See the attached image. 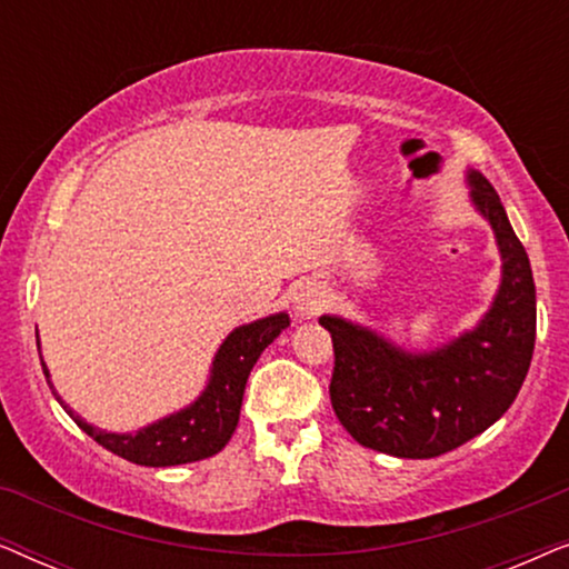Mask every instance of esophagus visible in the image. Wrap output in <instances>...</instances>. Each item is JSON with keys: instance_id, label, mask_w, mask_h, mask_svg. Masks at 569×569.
<instances>
[{"instance_id": "1", "label": "esophagus", "mask_w": 569, "mask_h": 569, "mask_svg": "<svg viewBox=\"0 0 569 569\" xmlns=\"http://www.w3.org/2000/svg\"><path fill=\"white\" fill-rule=\"evenodd\" d=\"M292 302H295V313H298V316H302V318L316 316L318 310H321V302H323L321 287L313 284V282L300 284L298 290H295Z\"/></svg>"}]
</instances>
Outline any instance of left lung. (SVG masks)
Returning <instances> with one entry per match:
<instances>
[{"label": "left lung", "instance_id": "1", "mask_svg": "<svg viewBox=\"0 0 569 569\" xmlns=\"http://www.w3.org/2000/svg\"><path fill=\"white\" fill-rule=\"evenodd\" d=\"M471 201L492 224L502 282L473 331L432 352H403L376 331L337 316L331 333V407L365 448L399 458L448 453L495 425L523 386L536 341L531 263L492 183L469 170Z\"/></svg>", "mask_w": 569, "mask_h": 569}]
</instances>
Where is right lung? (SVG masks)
Masks as SVG:
<instances>
[{"label":"right lung","mask_w":569,"mask_h":569,"mask_svg":"<svg viewBox=\"0 0 569 569\" xmlns=\"http://www.w3.org/2000/svg\"><path fill=\"white\" fill-rule=\"evenodd\" d=\"M290 326L287 313H277L261 321L238 326L222 347L217 349L212 362V376L209 383L191 407H186L176 415L158 422L142 427L137 432H106L100 427H92L74 415L72 409L61 401V396L53 391L67 415L74 419L77 427L90 435L98 446H103L111 453L127 458L139 466H178L193 463L201 458H209L228 446L238 427L240 403H243L246 380L251 376L256 360L263 349L274 341ZM41 349V347H38ZM41 355V352H38ZM43 365V362H41ZM43 376L49 380V370L43 365ZM51 386V380H49ZM53 388V386H51Z\"/></svg>","instance_id":"1"}]
</instances>
